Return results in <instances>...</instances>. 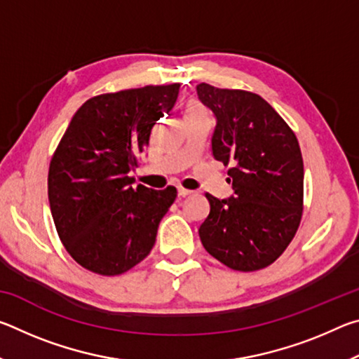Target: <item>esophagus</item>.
I'll return each mask as SVG.
<instances>
[{"label":"esophagus","mask_w":359,"mask_h":359,"mask_svg":"<svg viewBox=\"0 0 359 359\" xmlns=\"http://www.w3.org/2000/svg\"><path fill=\"white\" fill-rule=\"evenodd\" d=\"M191 193H193V191L185 190V188H182V187L177 188V194H179V196H182V198H185V196H188V194H191Z\"/></svg>","instance_id":"34e87169"}]
</instances>
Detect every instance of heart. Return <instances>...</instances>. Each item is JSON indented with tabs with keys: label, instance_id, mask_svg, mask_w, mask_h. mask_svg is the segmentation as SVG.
Returning <instances> with one entry per match:
<instances>
[{
	"label": "heart",
	"instance_id": "obj_1",
	"mask_svg": "<svg viewBox=\"0 0 359 359\" xmlns=\"http://www.w3.org/2000/svg\"><path fill=\"white\" fill-rule=\"evenodd\" d=\"M199 112H205L204 109L198 104V102H188L185 107V115H191V114H199Z\"/></svg>",
	"mask_w": 359,
	"mask_h": 359
}]
</instances>
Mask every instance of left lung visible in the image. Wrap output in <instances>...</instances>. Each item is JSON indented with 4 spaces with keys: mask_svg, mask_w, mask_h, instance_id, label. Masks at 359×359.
Segmentation results:
<instances>
[{
    "mask_svg": "<svg viewBox=\"0 0 359 359\" xmlns=\"http://www.w3.org/2000/svg\"><path fill=\"white\" fill-rule=\"evenodd\" d=\"M215 115L212 155L228 171L233 194L205 193L210 212L199 226L205 250L234 271H257L280 257L302 215L304 165L294 133L269 102L244 90L196 85Z\"/></svg>",
    "mask_w": 359,
    "mask_h": 359,
    "instance_id": "8db88e82",
    "label": "left lung"
}]
</instances>
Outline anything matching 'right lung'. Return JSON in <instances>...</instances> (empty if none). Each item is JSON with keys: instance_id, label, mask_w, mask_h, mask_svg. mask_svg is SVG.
<instances>
[{"instance_id": "1", "label": "right lung", "mask_w": 359, "mask_h": 359, "mask_svg": "<svg viewBox=\"0 0 359 359\" xmlns=\"http://www.w3.org/2000/svg\"><path fill=\"white\" fill-rule=\"evenodd\" d=\"M179 88L147 85L95 96L79 107L60 141L48 169V203L65 248L85 269L117 276L154 247L177 191L133 187L128 174Z\"/></svg>"}]
</instances>
